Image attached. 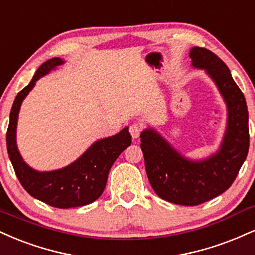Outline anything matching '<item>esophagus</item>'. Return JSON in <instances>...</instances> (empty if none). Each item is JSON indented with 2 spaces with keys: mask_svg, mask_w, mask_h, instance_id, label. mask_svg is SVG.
I'll list each match as a JSON object with an SVG mask.
<instances>
[{
  "mask_svg": "<svg viewBox=\"0 0 255 255\" xmlns=\"http://www.w3.org/2000/svg\"><path fill=\"white\" fill-rule=\"evenodd\" d=\"M143 130V126L140 124H133L129 127V133L133 139H137L140 136V134L142 133Z\"/></svg>",
  "mask_w": 255,
  "mask_h": 255,
  "instance_id": "obj_1",
  "label": "esophagus"
}]
</instances>
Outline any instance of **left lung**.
<instances>
[{
  "label": "left lung",
  "mask_w": 255,
  "mask_h": 255,
  "mask_svg": "<svg viewBox=\"0 0 255 255\" xmlns=\"http://www.w3.org/2000/svg\"><path fill=\"white\" fill-rule=\"evenodd\" d=\"M190 58L195 67L207 70L228 107V125L220 151L207 160L190 161L152 129L140 135L153 190L165 201L180 205L202 204L231 188L250 147L246 100L228 66L207 48L194 47Z\"/></svg>",
  "instance_id": "8db88e82"
}]
</instances>
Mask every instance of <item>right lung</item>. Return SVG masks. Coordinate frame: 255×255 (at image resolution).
I'll list each match as a JSON object with an SVG mask.
<instances>
[{
	"instance_id": "1",
	"label": "right lung",
	"mask_w": 255,
	"mask_h": 255,
	"mask_svg": "<svg viewBox=\"0 0 255 255\" xmlns=\"http://www.w3.org/2000/svg\"><path fill=\"white\" fill-rule=\"evenodd\" d=\"M63 63L59 58H52L41 64L29 84L15 97L7 130V149L16 177L30 196L51 207L67 209L93 203L102 195L110 167L130 146L131 136L126 127L116 135L95 142L73 164L52 172H38L22 160L16 147V125L21 103L40 77Z\"/></svg>"
}]
</instances>
